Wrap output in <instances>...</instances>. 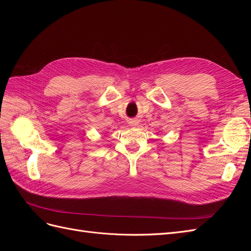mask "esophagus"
<instances>
[{"instance_id":"obj_1","label":"esophagus","mask_w":251,"mask_h":251,"mask_svg":"<svg viewBox=\"0 0 251 251\" xmlns=\"http://www.w3.org/2000/svg\"><path fill=\"white\" fill-rule=\"evenodd\" d=\"M137 124H138V121L136 120V119H131V120H130V125H131V126H136Z\"/></svg>"}]
</instances>
